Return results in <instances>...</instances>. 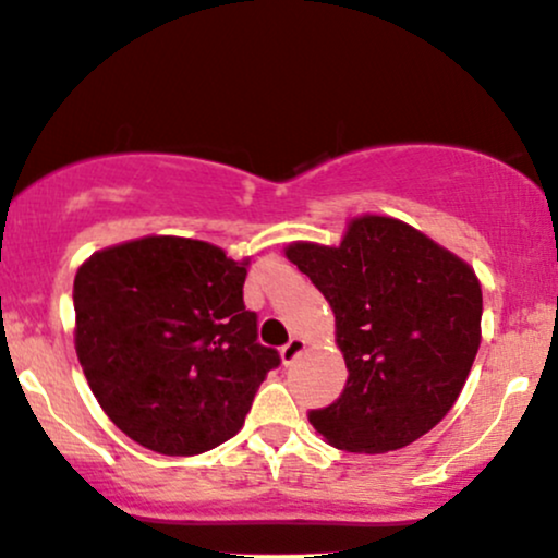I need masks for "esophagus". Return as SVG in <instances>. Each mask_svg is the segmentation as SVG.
<instances>
[{"label":"esophagus","mask_w":558,"mask_h":558,"mask_svg":"<svg viewBox=\"0 0 558 558\" xmlns=\"http://www.w3.org/2000/svg\"><path fill=\"white\" fill-rule=\"evenodd\" d=\"M302 349H305V341H302V339H290V341L284 343V347H281V352H279L281 354V362L292 364L302 354Z\"/></svg>","instance_id":"1"}]
</instances>
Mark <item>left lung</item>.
<instances>
[{"instance_id": "8db88e82", "label": "left lung", "mask_w": 558, "mask_h": 558, "mask_svg": "<svg viewBox=\"0 0 558 558\" xmlns=\"http://www.w3.org/2000/svg\"><path fill=\"white\" fill-rule=\"evenodd\" d=\"M287 258L336 315L349 377L343 393L307 418L333 447L390 452L445 418L481 343L473 268L414 227L360 217L339 247L294 243Z\"/></svg>"}]
</instances>
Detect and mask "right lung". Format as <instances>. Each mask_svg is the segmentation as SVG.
<instances>
[{"label": "right lung", "instance_id": "add662e5", "mask_svg": "<svg viewBox=\"0 0 558 558\" xmlns=\"http://www.w3.org/2000/svg\"><path fill=\"white\" fill-rule=\"evenodd\" d=\"M245 260L189 238L95 253L74 277L77 356L108 418L162 456L235 437L279 352L258 343Z\"/></svg>", "mask_w": 558, "mask_h": 558}]
</instances>
